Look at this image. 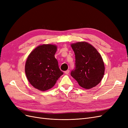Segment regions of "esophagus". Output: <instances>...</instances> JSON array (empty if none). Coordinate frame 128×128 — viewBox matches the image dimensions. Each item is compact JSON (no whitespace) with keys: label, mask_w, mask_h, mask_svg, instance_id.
<instances>
[{"label":"esophagus","mask_w":128,"mask_h":128,"mask_svg":"<svg viewBox=\"0 0 128 128\" xmlns=\"http://www.w3.org/2000/svg\"><path fill=\"white\" fill-rule=\"evenodd\" d=\"M69 72V70H67L64 72V73L66 74H68Z\"/></svg>","instance_id":"obj_1"}]
</instances>
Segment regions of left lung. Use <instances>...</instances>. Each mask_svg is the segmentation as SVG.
<instances>
[{"instance_id":"obj_1","label":"left lung","mask_w":128,"mask_h":128,"mask_svg":"<svg viewBox=\"0 0 128 128\" xmlns=\"http://www.w3.org/2000/svg\"><path fill=\"white\" fill-rule=\"evenodd\" d=\"M71 46L75 55V67L71 72V76L83 88L90 89L97 86L104 72L101 55L86 42H78Z\"/></svg>"}]
</instances>
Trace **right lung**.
<instances>
[{
	"instance_id": "right-lung-1",
	"label": "right lung",
	"mask_w": 128,
	"mask_h": 128,
	"mask_svg": "<svg viewBox=\"0 0 128 128\" xmlns=\"http://www.w3.org/2000/svg\"><path fill=\"white\" fill-rule=\"evenodd\" d=\"M56 46L44 44L30 53L25 65V72L29 83L38 90L44 91L52 88L63 75L54 55Z\"/></svg>"
}]
</instances>
